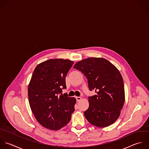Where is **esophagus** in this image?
<instances>
[{
	"instance_id": "esophagus-1",
	"label": "esophagus",
	"mask_w": 149,
	"mask_h": 149,
	"mask_svg": "<svg viewBox=\"0 0 149 149\" xmlns=\"http://www.w3.org/2000/svg\"><path fill=\"white\" fill-rule=\"evenodd\" d=\"M76 99H77V102H79L82 99V98L81 97H76Z\"/></svg>"
}]
</instances>
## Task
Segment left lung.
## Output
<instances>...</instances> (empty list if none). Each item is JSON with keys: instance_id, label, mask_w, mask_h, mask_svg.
I'll use <instances>...</instances> for the list:
<instances>
[{"instance_id": "left-lung-1", "label": "left lung", "mask_w": 149, "mask_h": 149, "mask_svg": "<svg viewBox=\"0 0 149 149\" xmlns=\"http://www.w3.org/2000/svg\"><path fill=\"white\" fill-rule=\"evenodd\" d=\"M74 68L84 74L89 90L97 93L88 97L89 106L84 112L86 120L99 128L113 124L125 102L124 85L119 70L107 60L96 57L79 61Z\"/></svg>"}]
</instances>
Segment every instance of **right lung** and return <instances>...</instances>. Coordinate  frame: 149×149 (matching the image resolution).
I'll return each mask as SVG.
<instances>
[{"label":"right lung","mask_w":149,"mask_h":149,"mask_svg":"<svg viewBox=\"0 0 149 149\" xmlns=\"http://www.w3.org/2000/svg\"><path fill=\"white\" fill-rule=\"evenodd\" d=\"M73 64L70 60L50 59L33 71L28 88L29 103L38 122L47 129L57 131L65 127L74 111L75 98L61 93Z\"/></svg>","instance_id":"1"}]
</instances>
